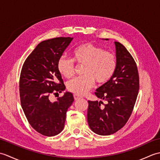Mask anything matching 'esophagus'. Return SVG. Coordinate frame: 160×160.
Instances as JSON below:
<instances>
[{"label":"esophagus","mask_w":160,"mask_h":160,"mask_svg":"<svg viewBox=\"0 0 160 160\" xmlns=\"http://www.w3.org/2000/svg\"><path fill=\"white\" fill-rule=\"evenodd\" d=\"M80 98H82V97L78 96H77V95H74V99H75V100H78L80 99Z\"/></svg>","instance_id":"obj_1"}]
</instances>
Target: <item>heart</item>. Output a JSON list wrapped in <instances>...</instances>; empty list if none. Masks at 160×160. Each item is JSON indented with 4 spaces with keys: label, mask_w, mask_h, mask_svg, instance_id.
I'll use <instances>...</instances> for the list:
<instances>
[{
    "label": "heart",
    "mask_w": 160,
    "mask_h": 160,
    "mask_svg": "<svg viewBox=\"0 0 160 160\" xmlns=\"http://www.w3.org/2000/svg\"><path fill=\"white\" fill-rule=\"evenodd\" d=\"M73 59L65 56L59 58L57 68L62 76L69 78L73 75L76 62L84 64L83 76L76 77L67 84L69 91L77 96L87 93L95 84L108 82L115 73L117 59L115 54L104 51L92 43H84L76 47L72 52Z\"/></svg>",
    "instance_id": "heart-1"
}]
</instances>
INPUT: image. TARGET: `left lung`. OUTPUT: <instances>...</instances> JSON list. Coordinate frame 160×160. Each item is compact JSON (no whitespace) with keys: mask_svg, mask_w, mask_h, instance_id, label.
Segmentation results:
<instances>
[{"mask_svg":"<svg viewBox=\"0 0 160 160\" xmlns=\"http://www.w3.org/2000/svg\"><path fill=\"white\" fill-rule=\"evenodd\" d=\"M115 45L116 70L111 79L95 92L98 98L107 103L88 101V124L95 133L100 135L113 134L126 124L140 89L138 70L133 58L120 42H115Z\"/></svg>","mask_w":160,"mask_h":160,"instance_id":"left-lung-1","label":"left lung"}]
</instances>
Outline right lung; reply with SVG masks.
I'll use <instances>...</instances> for the list:
<instances>
[{
    "label": "right lung",
    "instance_id": "obj_1",
    "mask_svg": "<svg viewBox=\"0 0 160 160\" xmlns=\"http://www.w3.org/2000/svg\"><path fill=\"white\" fill-rule=\"evenodd\" d=\"M73 38L58 37L40 42L24 62L20 76V103L32 128L45 136L63 130L73 94L64 93L52 102L49 96L65 89L57 62Z\"/></svg>",
    "mask_w": 160,
    "mask_h": 160
}]
</instances>
